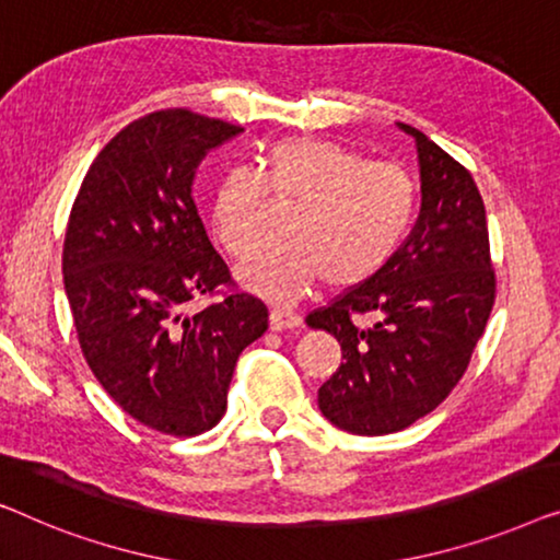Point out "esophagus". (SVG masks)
<instances>
[{"instance_id":"esophagus-1","label":"esophagus","mask_w":560,"mask_h":560,"mask_svg":"<svg viewBox=\"0 0 560 560\" xmlns=\"http://www.w3.org/2000/svg\"><path fill=\"white\" fill-rule=\"evenodd\" d=\"M269 325L273 332H281V329H291L299 325V317L294 312L283 310V306H273L271 314H269Z\"/></svg>"}]
</instances>
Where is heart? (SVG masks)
<instances>
[{
  "instance_id": "b5f03b06",
  "label": "heart",
  "mask_w": 560,
  "mask_h": 560,
  "mask_svg": "<svg viewBox=\"0 0 560 560\" xmlns=\"http://www.w3.org/2000/svg\"><path fill=\"white\" fill-rule=\"evenodd\" d=\"M291 205L271 243L241 269L264 296L289 299L312 287H360L396 254L416 208L413 179L396 164L365 162L327 139H283L266 149L261 172L231 167L210 200L220 246L246 258L264 235L266 205Z\"/></svg>"
}]
</instances>
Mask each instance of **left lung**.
<instances>
[{
    "mask_svg": "<svg viewBox=\"0 0 560 560\" xmlns=\"http://www.w3.org/2000/svg\"><path fill=\"white\" fill-rule=\"evenodd\" d=\"M411 133L421 164V215L373 279L310 312L335 335L342 362L319 388L335 427L360 436L396 434L434 411L462 381L490 319L492 269L485 202L469 170Z\"/></svg>",
    "mask_w": 560,
    "mask_h": 560,
    "instance_id": "obj_1",
    "label": "left lung"
}]
</instances>
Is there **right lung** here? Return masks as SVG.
Here are the masks:
<instances>
[{
    "mask_svg": "<svg viewBox=\"0 0 560 560\" xmlns=\"http://www.w3.org/2000/svg\"><path fill=\"white\" fill-rule=\"evenodd\" d=\"M241 131L190 108L141 116L101 149L70 208L62 281L81 352L108 396L160 434L215 427L235 362L269 329L192 200L205 152ZM195 295L219 302L192 315Z\"/></svg>",
    "mask_w": 560,
    "mask_h": 560,
    "instance_id": "obj_1",
    "label": "right lung"
}]
</instances>
